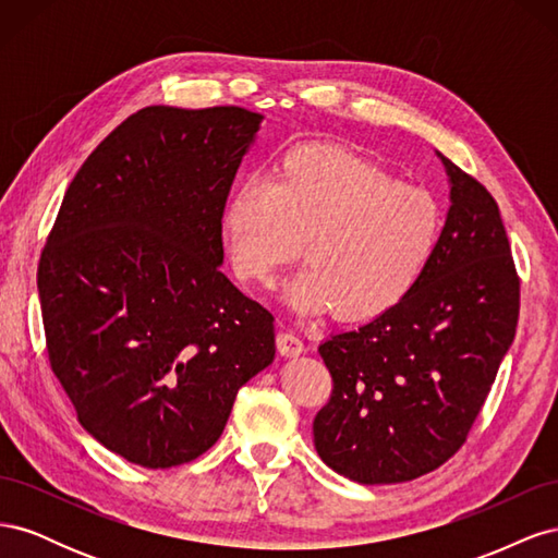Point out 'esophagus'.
<instances>
[{
    "label": "esophagus",
    "mask_w": 558,
    "mask_h": 558,
    "mask_svg": "<svg viewBox=\"0 0 558 558\" xmlns=\"http://www.w3.org/2000/svg\"><path fill=\"white\" fill-rule=\"evenodd\" d=\"M277 349L281 351V356H300L305 351V342L293 330H281L277 335Z\"/></svg>",
    "instance_id": "1"
}]
</instances>
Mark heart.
<instances>
[{
    "label": "heart",
    "mask_w": 558,
    "mask_h": 558,
    "mask_svg": "<svg viewBox=\"0 0 558 558\" xmlns=\"http://www.w3.org/2000/svg\"><path fill=\"white\" fill-rule=\"evenodd\" d=\"M442 232L437 199L340 144L283 150L269 179L246 177L221 214L230 265L253 289H272L305 242L307 267L289 283L305 314L344 320L393 310L428 269Z\"/></svg>",
    "instance_id": "b5f03b06"
}]
</instances>
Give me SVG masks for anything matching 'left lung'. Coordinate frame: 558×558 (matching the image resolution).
Returning <instances> with one entry per match:
<instances>
[{"label": "left lung", "instance_id": "obj_1", "mask_svg": "<svg viewBox=\"0 0 558 558\" xmlns=\"http://www.w3.org/2000/svg\"><path fill=\"white\" fill-rule=\"evenodd\" d=\"M437 156L451 207L424 277L393 310L318 344L332 393L314 447L359 484L410 482L447 463L514 340L519 277L496 199Z\"/></svg>", "mask_w": 558, "mask_h": 558}]
</instances>
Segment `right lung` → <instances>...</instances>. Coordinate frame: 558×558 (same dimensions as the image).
<instances>
[{"label":"right lung","instance_id":"obj_1","mask_svg":"<svg viewBox=\"0 0 558 558\" xmlns=\"http://www.w3.org/2000/svg\"><path fill=\"white\" fill-rule=\"evenodd\" d=\"M263 116L146 107L81 165L41 251L50 369L142 468L195 461L275 361V316L221 272V214Z\"/></svg>","mask_w":558,"mask_h":558}]
</instances>
